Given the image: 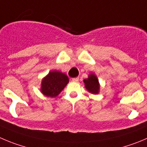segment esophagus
Listing matches in <instances>:
<instances>
[{
  "label": "esophagus",
  "instance_id": "esophagus-1",
  "mask_svg": "<svg viewBox=\"0 0 147 147\" xmlns=\"http://www.w3.org/2000/svg\"><path fill=\"white\" fill-rule=\"evenodd\" d=\"M72 81H75V82H78L79 80V78H74L72 79Z\"/></svg>",
  "mask_w": 147,
  "mask_h": 147
}]
</instances>
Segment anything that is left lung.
<instances>
[{
  "instance_id": "obj_1",
  "label": "left lung",
  "mask_w": 147,
  "mask_h": 147,
  "mask_svg": "<svg viewBox=\"0 0 147 147\" xmlns=\"http://www.w3.org/2000/svg\"><path fill=\"white\" fill-rule=\"evenodd\" d=\"M85 83L86 89L91 94H96L98 93V89H99V84H98V80L97 79L96 76L94 74L89 75L88 79H85L83 80Z\"/></svg>"
}]
</instances>
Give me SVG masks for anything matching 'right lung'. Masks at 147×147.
Listing matches in <instances>:
<instances>
[{"mask_svg":"<svg viewBox=\"0 0 147 147\" xmlns=\"http://www.w3.org/2000/svg\"><path fill=\"white\" fill-rule=\"evenodd\" d=\"M69 83L65 74L58 71H51L42 80L41 91L48 97L57 96Z\"/></svg>","mask_w":147,"mask_h":147,"instance_id":"right-lung-1","label":"right lung"}]
</instances>
